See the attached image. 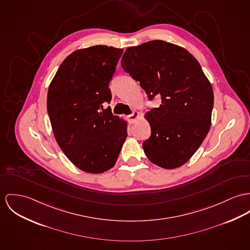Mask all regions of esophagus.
Returning a JSON list of instances; mask_svg holds the SVG:
<instances>
[{
    "mask_svg": "<svg viewBox=\"0 0 250 250\" xmlns=\"http://www.w3.org/2000/svg\"><path fill=\"white\" fill-rule=\"evenodd\" d=\"M139 117H140V112L134 111L132 114H130V115L127 117V118H128V122H129L130 124H134L135 122L139 119Z\"/></svg>",
    "mask_w": 250,
    "mask_h": 250,
    "instance_id": "obj_1",
    "label": "esophagus"
}]
</instances>
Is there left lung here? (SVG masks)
Instances as JSON below:
<instances>
[{
	"instance_id": "obj_1",
	"label": "left lung",
	"mask_w": 250,
	"mask_h": 250,
	"mask_svg": "<svg viewBox=\"0 0 250 250\" xmlns=\"http://www.w3.org/2000/svg\"><path fill=\"white\" fill-rule=\"evenodd\" d=\"M121 64L150 99L162 100L145 114L151 128L143 143L146 157L165 169L182 167L211 125L214 94L199 62L186 48L155 40L126 48Z\"/></svg>"
}]
</instances>
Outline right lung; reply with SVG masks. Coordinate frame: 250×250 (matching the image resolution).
I'll list each match as a JSON object with an SVG mask.
<instances>
[{
	"label": "right lung",
	"instance_id": "add662e5",
	"mask_svg": "<svg viewBox=\"0 0 250 250\" xmlns=\"http://www.w3.org/2000/svg\"><path fill=\"white\" fill-rule=\"evenodd\" d=\"M124 50L107 45L81 48L63 60L47 92V112L60 148L79 169L105 172L115 166L127 123L113 115L108 83Z\"/></svg>",
	"mask_w": 250,
	"mask_h": 250
}]
</instances>
